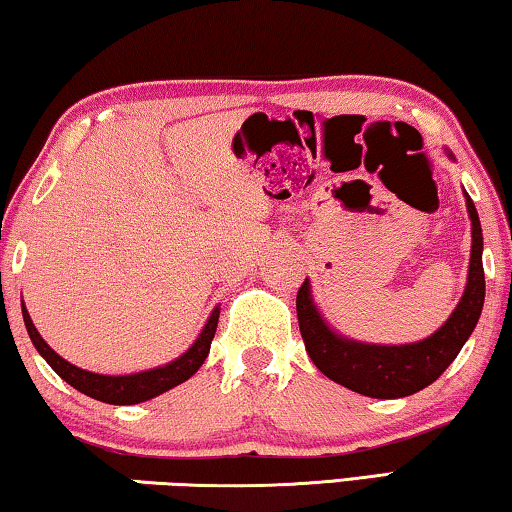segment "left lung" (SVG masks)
Masks as SVG:
<instances>
[{
  "label": "left lung",
  "instance_id": "8db88e82",
  "mask_svg": "<svg viewBox=\"0 0 512 512\" xmlns=\"http://www.w3.org/2000/svg\"><path fill=\"white\" fill-rule=\"evenodd\" d=\"M453 160V153L448 151ZM471 219V258L467 286L458 306L435 334L416 343L377 345L334 332L322 318L306 279L297 293V320L306 352L329 380L371 398H403L426 389L442 375L474 332L485 302L483 231L471 196L465 192Z\"/></svg>",
  "mask_w": 512,
  "mask_h": 512
}]
</instances>
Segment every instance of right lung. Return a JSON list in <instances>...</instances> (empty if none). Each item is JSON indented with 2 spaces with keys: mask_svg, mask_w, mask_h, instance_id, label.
Instances as JSON below:
<instances>
[{
  "mask_svg": "<svg viewBox=\"0 0 512 512\" xmlns=\"http://www.w3.org/2000/svg\"><path fill=\"white\" fill-rule=\"evenodd\" d=\"M22 318H25V327L29 332L31 343H34V348L38 350V355H41L47 364L52 366V371L57 373L61 380H66L70 387L82 391L84 396L100 400V403L137 405V403H144V400L160 396L164 391L178 387V384L190 380V377L199 371L201 364L208 357L210 343L217 332L219 306L212 309L208 322L201 329V334L196 336V341L178 359L169 361V364L164 366L148 368V371H139L130 375H100V373L84 371V368H77L64 357H59L57 352L43 341V336L38 334L34 322H31L25 302H22Z\"/></svg>",
  "mask_w": 512,
  "mask_h": 512,
  "instance_id": "obj_1",
  "label": "right lung"
}]
</instances>
